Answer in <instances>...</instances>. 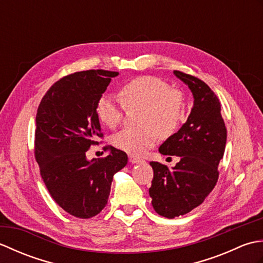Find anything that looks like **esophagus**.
<instances>
[{
    "label": "esophagus",
    "instance_id": "1",
    "mask_svg": "<svg viewBox=\"0 0 263 263\" xmlns=\"http://www.w3.org/2000/svg\"><path fill=\"white\" fill-rule=\"evenodd\" d=\"M128 160H130V163H132V164H142V163H144L143 159L136 157V156H130V157H128Z\"/></svg>",
    "mask_w": 263,
    "mask_h": 263
}]
</instances>
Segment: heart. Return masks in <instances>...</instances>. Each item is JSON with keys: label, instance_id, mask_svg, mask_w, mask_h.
<instances>
[{"label": "heart", "instance_id": "heart-1", "mask_svg": "<svg viewBox=\"0 0 263 263\" xmlns=\"http://www.w3.org/2000/svg\"><path fill=\"white\" fill-rule=\"evenodd\" d=\"M120 98L125 107L143 108V126L125 127L113 138L114 146L130 155H142L155 146L160 136L173 135L184 117L183 92L157 77L142 76L125 82L120 88ZM122 105L113 96H103L96 105L97 117L106 126L115 128L123 120Z\"/></svg>", "mask_w": 263, "mask_h": 263}]
</instances>
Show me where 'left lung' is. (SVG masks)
<instances>
[{"mask_svg":"<svg viewBox=\"0 0 263 263\" xmlns=\"http://www.w3.org/2000/svg\"><path fill=\"white\" fill-rule=\"evenodd\" d=\"M189 86L194 102L186 122L159 147L166 156L180 161L170 170L150 161L154 178L149 195L158 215L175 218L187 214L203 202L219 176L218 165L224 156L227 130L220 113L219 99L202 80L174 71Z\"/></svg>","mask_w":263,"mask_h":263,"instance_id":"obj_1","label":"left lung"}]
</instances>
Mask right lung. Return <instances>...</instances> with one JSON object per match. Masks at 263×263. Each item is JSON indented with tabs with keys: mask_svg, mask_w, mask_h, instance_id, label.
Returning a JSON list of instances; mask_svg holds the SVG:
<instances>
[{
	"mask_svg": "<svg viewBox=\"0 0 263 263\" xmlns=\"http://www.w3.org/2000/svg\"><path fill=\"white\" fill-rule=\"evenodd\" d=\"M117 76L106 70L65 76L48 89L37 109L35 158L43 181L61 208L82 219L105 208L114 174L127 164V155L114 147L105 158L86 157L103 138L97 102Z\"/></svg>",
	"mask_w": 263,
	"mask_h": 263,
	"instance_id": "right-lung-1",
	"label": "right lung"
}]
</instances>
